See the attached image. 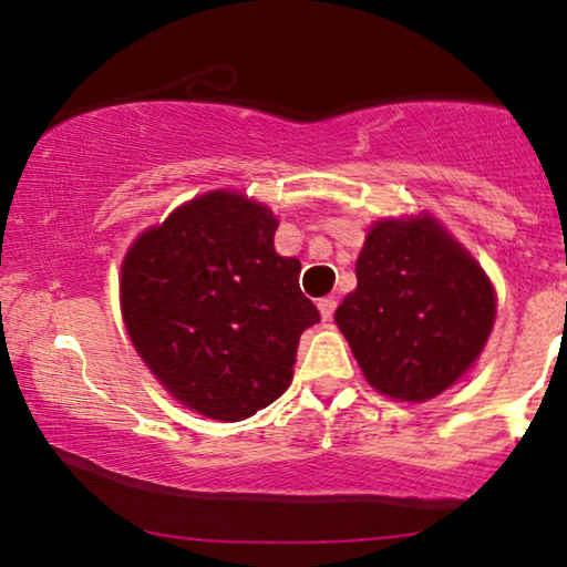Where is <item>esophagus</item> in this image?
Segmentation results:
<instances>
[{"label":"esophagus","mask_w":567,"mask_h":567,"mask_svg":"<svg viewBox=\"0 0 567 567\" xmlns=\"http://www.w3.org/2000/svg\"><path fill=\"white\" fill-rule=\"evenodd\" d=\"M317 309H320V317H322V322H328V320H332V312H336V299H320L317 301Z\"/></svg>","instance_id":"esophagus-1"}]
</instances>
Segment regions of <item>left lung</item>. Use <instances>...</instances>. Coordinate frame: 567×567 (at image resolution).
Segmentation results:
<instances>
[{"instance_id":"8db88e82","label":"left lung","mask_w":567,"mask_h":567,"mask_svg":"<svg viewBox=\"0 0 567 567\" xmlns=\"http://www.w3.org/2000/svg\"><path fill=\"white\" fill-rule=\"evenodd\" d=\"M336 324L361 374L400 402L439 398L475 367L495 324L491 276L431 212L369 227Z\"/></svg>"}]
</instances>
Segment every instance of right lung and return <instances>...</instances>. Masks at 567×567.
<instances>
[{"label": "right lung", "instance_id": "add662e5", "mask_svg": "<svg viewBox=\"0 0 567 567\" xmlns=\"http://www.w3.org/2000/svg\"><path fill=\"white\" fill-rule=\"evenodd\" d=\"M278 216L219 188L146 227L123 255L118 289L131 346L193 413L245 421L289 390L299 336L320 322L301 262L276 252Z\"/></svg>", "mask_w": 567, "mask_h": 567}]
</instances>
